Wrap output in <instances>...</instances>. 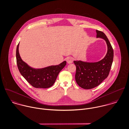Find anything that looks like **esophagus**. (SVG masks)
I'll return each mask as SVG.
<instances>
[{
    "label": "esophagus",
    "instance_id": "esophagus-1",
    "mask_svg": "<svg viewBox=\"0 0 129 129\" xmlns=\"http://www.w3.org/2000/svg\"><path fill=\"white\" fill-rule=\"evenodd\" d=\"M73 60H74V59L72 57H68L66 59V61L68 64H70L73 62Z\"/></svg>",
    "mask_w": 129,
    "mask_h": 129
}]
</instances>
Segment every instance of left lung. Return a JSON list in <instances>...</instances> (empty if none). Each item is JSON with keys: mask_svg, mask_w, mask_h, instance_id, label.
Returning a JSON list of instances; mask_svg holds the SVG:
<instances>
[{"mask_svg": "<svg viewBox=\"0 0 129 129\" xmlns=\"http://www.w3.org/2000/svg\"><path fill=\"white\" fill-rule=\"evenodd\" d=\"M96 38H102L106 42L108 51L105 57L96 62H87L74 61L76 66L75 80L82 88L89 89L100 85L108 76L114 58V51L106 35L103 32L96 30Z\"/></svg>", "mask_w": 129, "mask_h": 129, "instance_id": "8db88e82", "label": "left lung"}]
</instances>
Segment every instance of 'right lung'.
I'll return each instance as SVG.
<instances>
[{
    "label": "right lung",
    "mask_w": 129,
    "mask_h": 129,
    "mask_svg": "<svg viewBox=\"0 0 129 129\" xmlns=\"http://www.w3.org/2000/svg\"><path fill=\"white\" fill-rule=\"evenodd\" d=\"M19 44L16 51V63L21 75L33 87L47 88L52 86L61 70L66 66L64 61L58 65L49 66L43 68H34L30 67L21 58L19 51Z\"/></svg>",
    "instance_id": "obj_1"
}]
</instances>
